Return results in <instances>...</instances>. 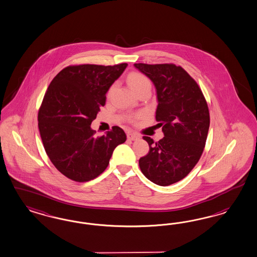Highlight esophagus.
<instances>
[{
    "label": "esophagus",
    "instance_id": "1",
    "mask_svg": "<svg viewBox=\"0 0 257 257\" xmlns=\"http://www.w3.org/2000/svg\"><path fill=\"white\" fill-rule=\"evenodd\" d=\"M127 139L129 141H137L140 139V136L136 133H128L127 134Z\"/></svg>",
    "mask_w": 257,
    "mask_h": 257
}]
</instances>
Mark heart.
<instances>
[{
	"mask_svg": "<svg viewBox=\"0 0 257 257\" xmlns=\"http://www.w3.org/2000/svg\"><path fill=\"white\" fill-rule=\"evenodd\" d=\"M128 81H129L130 86L135 90V92H138L142 89L151 88V80H149V78L141 73L131 74L128 78ZM112 88H113V86H112ZM139 116L140 115L134 116L132 117V120L135 121L136 119L139 118Z\"/></svg>",
	"mask_w": 257,
	"mask_h": 257,
	"instance_id": "obj_1",
	"label": "heart"
}]
</instances>
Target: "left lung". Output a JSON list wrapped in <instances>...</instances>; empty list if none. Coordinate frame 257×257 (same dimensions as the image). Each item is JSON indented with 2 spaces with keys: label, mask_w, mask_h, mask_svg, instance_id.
Instances as JSON below:
<instances>
[{
  "label": "left lung",
  "mask_w": 257,
  "mask_h": 257,
  "mask_svg": "<svg viewBox=\"0 0 257 257\" xmlns=\"http://www.w3.org/2000/svg\"><path fill=\"white\" fill-rule=\"evenodd\" d=\"M157 89L156 119L164 138L149 144L140 159L142 174L155 184L169 186L188 176L200 159L210 127V113L200 87L186 71L174 63H135Z\"/></svg>",
  "instance_id": "obj_1"
}]
</instances>
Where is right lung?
Masks as SVG:
<instances>
[{"instance_id":"obj_1","label":"right lung","mask_w":257,"mask_h":257,"mask_svg":"<svg viewBox=\"0 0 257 257\" xmlns=\"http://www.w3.org/2000/svg\"><path fill=\"white\" fill-rule=\"evenodd\" d=\"M127 63L79 64L63 68L50 82L38 113L46 155L63 176L77 182L98 177L113 151L126 141L118 126L101 137L90 125L105 105L107 91Z\"/></svg>"}]
</instances>
